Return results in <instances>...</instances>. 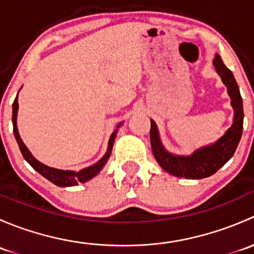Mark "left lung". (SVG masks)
<instances>
[{
  "label": "left lung",
  "instance_id": "1",
  "mask_svg": "<svg viewBox=\"0 0 254 254\" xmlns=\"http://www.w3.org/2000/svg\"><path fill=\"white\" fill-rule=\"evenodd\" d=\"M214 66L217 73L221 76L222 82L227 86L235 111L234 124L221 139L217 140L214 145L199 148L191 156H173L163 148L156 124L151 120L150 140L153 156L166 172L176 177L200 179L212 176L234 156L241 140L243 129V106L237 82L231 71L222 63L220 55L215 56Z\"/></svg>",
  "mask_w": 254,
  "mask_h": 254
}]
</instances>
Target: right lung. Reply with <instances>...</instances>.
Here are the masks:
<instances>
[{"label":"right lung","instance_id":"add662e5","mask_svg":"<svg viewBox=\"0 0 254 254\" xmlns=\"http://www.w3.org/2000/svg\"><path fill=\"white\" fill-rule=\"evenodd\" d=\"M17 112H18V101L17 97L13 102V113H12V123H13V132H14V137H16L18 146H19V150L22 152L23 157L25 158L28 163L34 168L37 172H39L40 175L45 178L49 179L50 182H53L54 184L59 187H72V186H77V184L81 182V183H84V182L89 181L91 178H93L94 176H97L99 173V171L103 168V166L106 165V162L108 161L109 156H111L112 148H113V143H114V139L117 136V131L115 130L114 132L112 134L111 139H109V143H108V150H107V153L93 166H89V167L83 168L79 172H72V171H61V170H56V168H51L48 167V166L43 165L40 163L39 161L35 160L34 157L32 156V153L29 152L25 145L23 143L22 139H20L19 134H18V129H17ZM120 127V124L118 125V127Z\"/></svg>","mask_w":254,"mask_h":254}]
</instances>
